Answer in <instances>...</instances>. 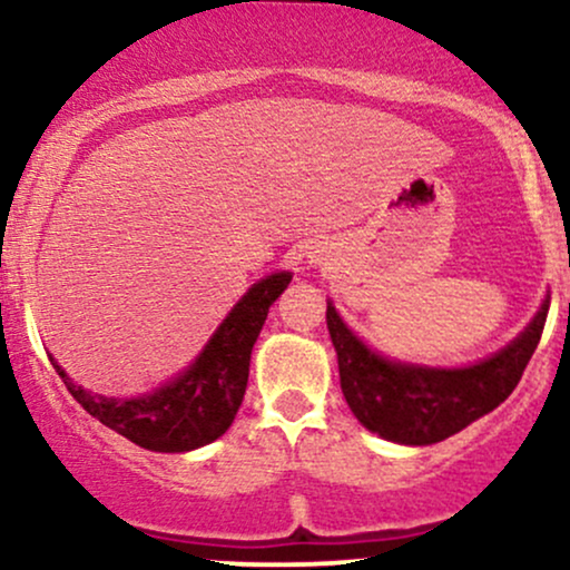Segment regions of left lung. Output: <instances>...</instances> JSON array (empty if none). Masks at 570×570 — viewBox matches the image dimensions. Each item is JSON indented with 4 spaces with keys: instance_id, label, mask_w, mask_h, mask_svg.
Returning a JSON list of instances; mask_svg holds the SVG:
<instances>
[{
    "instance_id": "obj_1",
    "label": "left lung",
    "mask_w": 570,
    "mask_h": 570,
    "mask_svg": "<svg viewBox=\"0 0 570 570\" xmlns=\"http://www.w3.org/2000/svg\"><path fill=\"white\" fill-rule=\"evenodd\" d=\"M549 299L512 345L463 370H426L375 356L326 303L340 389L353 415L383 440L434 444L488 415L514 391L547 324Z\"/></svg>"
}]
</instances>
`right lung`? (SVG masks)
Masks as SVG:
<instances>
[{"instance_id":"add662e5","label":"right lung","mask_w":570,"mask_h":570,"mask_svg":"<svg viewBox=\"0 0 570 570\" xmlns=\"http://www.w3.org/2000/svg\"><path fill=\"white\" fill-rule=\"evenodd\" d=\"M289 273H276L254 284L233 307L217 335L208 340L198 362L155 394L139 399L90 394L82 385L69 381L53 356L50 362L69 394L96 421L139 448L155 450V453H185V450L203 448L230 429L246 394L252 348L263 330L267 311L289 286Z\"/></svg>"}]
</instances>
